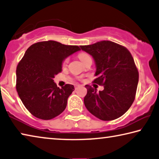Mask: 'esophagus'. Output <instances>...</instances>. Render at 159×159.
<instances>
[{
  "instance_id": "obj_1",
  "label": "esophagus",
  "mask_w": 159,
  "mask_h": 159,
  "mask_svg": "<svg viewBox=\"0 0 159 159\" xmlns=\"http://www.w3.org/2000/svg\"><path fill=\"white\" fill-rule=\"evenodd\" d=\"M78 87H79V85H75V89H77Z\"/></svg>"
}]
</instances>
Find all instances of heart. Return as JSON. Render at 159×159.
<instances>
[{"label": "heart", "instance_id": "b5f03b06", "mask_svg": "<svg viewBox=\"0 0 159 159\" xmlns=\"http://www.w3.org/2000/svg\"><path fill=\"white\" fill-rule=\"evenodd\" d=\"M78 57H79L80 60H81L82 62H84V61L87 59V58L90 57V56L88 54H87V53H85V52H81V53H80L79 55H78ZM68 61H69V58H68V57L65 58V60L63 61V65H67Z\"/></svg>", "mask_w": 159, "mask_h": 159}]
</instances>
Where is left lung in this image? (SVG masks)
I'll list each match as a JSON object with an SVG mask.
<instances>
[{
	"instance_id": "left-lung-1",
	"label": "left lung",
	"mask_w": 159,
	"mask_h": 159,
	"mask_svg": "<svg viewBox=\"0 0 159 159\" xmlns=\"http://www.w3.org/2000/svg\"><path fill=\"white\" fill-rule=\"evenodd\" d=\"M80 48L94 60L97 78L93 82L104 88L97 92V89L85 85L87 110L103 121L121 116L133 104L137 89L139 72L132 55L125 47L109 40Z\"/></svg>"
}]
</instances>
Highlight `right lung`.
Masks as SVG:
<instances>
[{
  "mask_svg": "<svg viewBox=\"0 0 159 159\" xmlns=\"http://www.w3.org/2000/svg\"><path fill=\"white\" fill-rule=\"evenodd\" d=\"M80 50L53 40L36 43L28 48L16 69V89L25 108L43 120L55 118L67 107L75 88L67 84L59 88L53 78L62 71L66 57Z\"/></svg>",
  "mask_w": 159,
  "mask_h": 159,
  "instance_id": "right-lung-1",
  "label": "right lung"
}]
</instances>
